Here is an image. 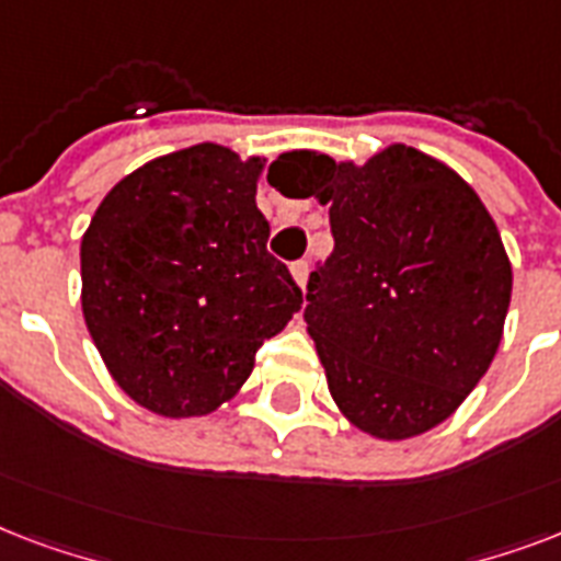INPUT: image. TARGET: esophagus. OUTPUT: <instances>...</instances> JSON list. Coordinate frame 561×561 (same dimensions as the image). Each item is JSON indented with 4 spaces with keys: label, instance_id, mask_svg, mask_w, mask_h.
Returning <instances> with one entry per match:
<instances>
[{
    "label": "esophagus",
    "instance_id": "1",
    "mask_svg": "<svg viewBox=\"0 0 561 561\" xmlns=\"http://www.w3.org/2000/svg\"><path fill=\"white\" fill-rule=\"evenodd\" d=\"M307 277H310V263L307 260H298V263H293V280L298 286H307Z\"/></svg>",
    "mask_w": 561,
    "mask_h": 561
}]
</instances>
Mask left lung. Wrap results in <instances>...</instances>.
<instances>
[{"instance_id": "8db88e82", "label": "left lung", "mask_w": 561, "mask_h": 561, "mask_svg": "<svg viewBox=\"0 0 561 561\" xmlns=\"http://www.w3.org/2000/svg\"><path fill=\"white\" fill-rule=\"evenodd\" d=\"M298 198L330 207L333 254L307 284V333L328 389L383 442L450 419L503 340L512 263L468 181L392 142L366 163L289 151Z\"/></svg>"}]
</instances>
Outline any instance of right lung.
Segmentation results:
<instances>
[{"instance_id": "add662e5", "label": "right lung", "mask_w": 561, "mask_h": 561, "mask_svg": "<svg viewBox=\"0 0 561 561\" xmlns=\"http://www.w3.org/2000/svg\"><path fill=\"white\" fill-rule=\"evenodd\" d=\"M266 158L219 142L154 158L95 207L81 237V312L104 366L134 403L198 419L231 401L254 354L301 310V289L266 251L257 210Z\"/></svg>"}]
</instances>
